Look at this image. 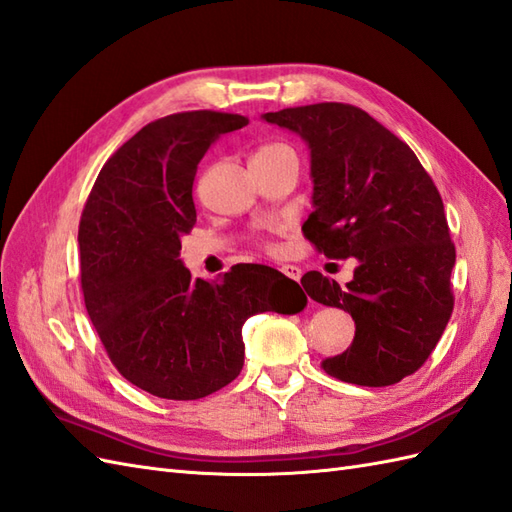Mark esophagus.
<instances>
[{
	"instance_id": "esophagus-1",
	"label": "esophagus",
	"mask_w": 512,
	"mask_h": 512,
	"mask_svg": "<svg viewBox=\"0 0 512 512\" xmlns=\"http://www.w3.org/2000/svg\"><path fill=\"white\" fill-rule=\"evenodd\" d=\"M280 271L284 273L286 278H291V280H299V278H302V269L295 267V265H282Z\"/></svg>"
}]
</instances>
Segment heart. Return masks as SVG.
<instances>
[{"instance_id": "heart-1", "label": "heart", "mask_w": 512, "mask_h": 512, "mask_svg": "<svg viewBox=\"0 0 512 512\" xmlns=\"http://www.w3.org/2000/svg\"><path fill=\"white\" fill-rule=\"evenodd\" d=\"M286 149H289V147L282 145V143H271V145L260 147L254 156H260V154H276V152H286Z\"/></svg>"}]
</instances>
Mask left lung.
Returning a JSON list of instances; mask_svg holds the SVG:
<instances>
[{"mask_svg":"<svg viewBox=\"0 0 512 512\" xmlns=\"http://www.w3.org/2000/svg\"><path fill=\"white\" fill-rule=\"evenodd\" d=\"M263 119L310 149L304 236L328 258L358 263L345 286L319 271L302 278L315 302L356 323L352 345L323 369L358 386L400 382L426 363L454 308L456 249L439 191L413 149L356 106L326 102Z\"/></svg>","mask_w":512,"mask_h":512,"instance_id":"left-lung-1","label":"left lung"}]
</instances>
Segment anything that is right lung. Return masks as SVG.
Here are the masks:
<instances>
[{"instance_id":"add662e5","label":"right lung","mask_w":512,"mask_h":512,"mask_svg":"<svg viewBox=\"0 0 512 512\" xmlns=\"http://www.w3.org/2000/svg\"><path fill=\"white\" fill-rule=\"evenodd\" d=\"M247 119L215 110L147 123L99 171L80 219L86 313L123 378L162 400H199L243 369V323L265 310L295 315L299 284L265 265L191 278L182 236L197 221L193 180L221 134Z\"/></svg>"}]
</instances>
